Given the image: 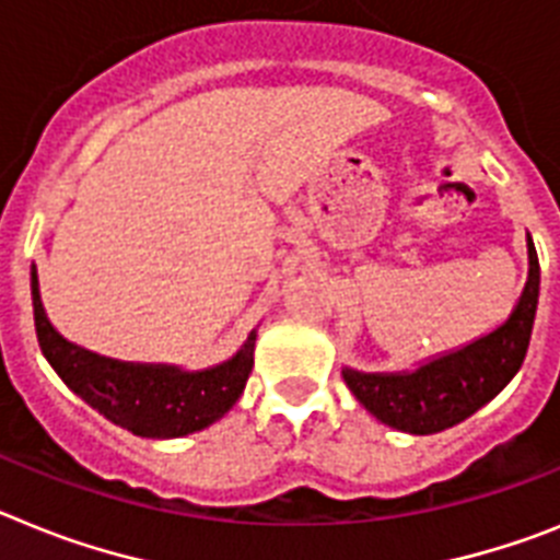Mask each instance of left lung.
I'll list each match as a JSON object with an SVG mask.
<instances>
[{"instance_id":"obj_1","label":"left lung","mask_w":560,"mask_h":560,"mask_svg":"<svg viewBox=\"0 0 560 560\" xmlns=\"http://www.w3.org/2000/svg\"><path fill=\"white\" fill-rule=\"evenodd\" d=\"M527 281L513 313L482 338L428 358L406 372H358L343 366L349 392L369 415L406 434H436L488 406L522 369L538 310V253L527 236Z\"/></svg>"}]
</instances>
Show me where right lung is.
Listing matches in <instances>:
<instances>
[{"instance_id":"add662e5","label":"right lung","mask_w":560,"mask_h":560,"mask_svg":"<svg viewBox=\"0 0 560 560\" xmlns=\"http://www.w3.org/2000/svg\"><path fill=\"white\" fill-rule=\"evenodd\" d=\"M31 295L38 347L58 377L86 406L132 434L174 440L202 431L225 417L245 392L256 329L233 358L197 372L172 363H129L78 347L52 327L38 293L36 265L31 267Z\"/></svg>"}]
</instances>
